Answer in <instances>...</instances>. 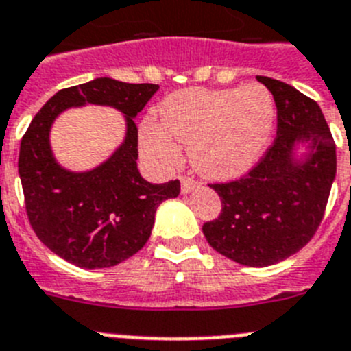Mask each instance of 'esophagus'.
Returning a JSON list of instances; mask_svg holds the SVG:
<instances>
[{"instance_id": "obj_1", "label": "esophagus", "mask_w": 351, "mask_h": 351, "mask_svg": "<svg viewBox=\"0 0 351 351\" xmlns=\"http://www.w3.org/2000/svg\"><path fill=\"white\" fill-rule=\"evenodd\" d=\"M199 189V182L192 176H182V192L183 194H189V192Z\"/></svg>"}]
</instances>
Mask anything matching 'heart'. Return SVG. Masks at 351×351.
Instances as JSON below:
<instances>
[{"instance_id": "1", "label": "heart", "mask_w": 351, "mask_h": 351, "mask_svg": "<svg viewBox=\"0 0 351 351\" xmlns=\"http://www.w3.org/2000/svg\"><path fill=\"white\" fill-rule=\"evenodd\" d=\"M160 122L140 125V148L159 169L175 168L180 145L201 175L229 180L243 175L262 156L274 128V101L262 85L241 89H185L159 108Z\"/></svg>"}]
</instances>
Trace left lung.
Masks as SVG:
<instances>
[{"label":"left lung","mask_w":351,"mask_h":351,"mask_svg":"<svg viewBox=\"0 0 351 351\" xmlns=\"http://www.w3.org/2000/svg\"><path fill=\"white\" fill-rule=\"evenodd\" d=\"M257 80L276 103V138L245 176L210 183L222 211L203 232L230 261L264 267L298 254L317 232L336 176V143L317 101L285 82ZM298 141L310 143L304 160L293 156Z\"/></svg>","instance_id":"obj_1"}]
</instances>
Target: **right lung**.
Wrapping results in <instances>:
<instances>
[{
  "label": "right lung",
  "instance_id": "add662e5",
  "mask_svg": "<svg viewBox=\"0 0 351 351\" xmlns=\"http://www.w3.org/2000/svg\"><path fill=\"white\" fill-rule=\"evenodd\" d=\"M156 84L96 78L59 90L34 115L19 152L24 203L34 234L56 255L84 269L112 267L140 252L150 238L156 210L180 194V182L150 183L140 175L134 117L157 93ZM106 104L126 115L128 132L117 152L96 170L71 173L51 156L53 119L69 106Z\"/></svg>",
  "mask_w": 351,
  "mask_h": 351
}]
</instances>
